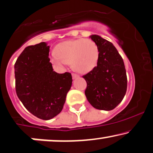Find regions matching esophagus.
Returning <instances> with one entry per match:
<instances>
[{
  "label": "esophagus",
  "mask_w": 153,
  "mask_h": 153,
  "mask_svg": "<svg viewBox=\"0 0 153 153\" xmlns=\"http://www.w3.org/2000/svg\"><path fill=\"white\" fill-rule=\"evenodd\" d=\"M72 78H73V79H77V78H79V76L78 74H74V73H72Z\"/></svg>",
  "instance_id": "esophagus-1"
}]
</instances>
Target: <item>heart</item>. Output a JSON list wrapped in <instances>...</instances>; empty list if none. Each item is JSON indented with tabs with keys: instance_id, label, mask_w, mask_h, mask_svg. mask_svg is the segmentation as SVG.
<instances>
[{
	"instance_id": "obj_1",
	"label": "heart",
	"mask_w": 153,
	"mask_h": 153,
	"mask_svg": "<svg viewBox=\"0 0 153 153\" xmlns=\"http://www.w3.org/2000/svg\"><path fill=\"white\" fill-rule=\"evenodd\" d=\"M99 52L97 45L89 39H77L59 43L55 48V54L50 56V62L63 67L71 62V67L81 73H87L97 65Z\"/></svg>"
}]
</instances>
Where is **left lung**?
Returning a JSON list of instances; mask_svg holds the SVG:
<instances>
[{
  "label": "left lung",
  "instance_id": "1",
  "mask_svg": "<svg viewBox=\"0 0 153 153\" xmlns=\"http://www.w3.org/2000/svg\"><path fill=\"white\" fill-rule=\"evenodd\" d=\"M99 52L97 66L83 76L87 83L85 95L92 106L111 111L121 102L127 90V76L121 56L111 42L90 35Z\"/></svg>",
  "mask_w": 153,
  "mask_h": 153
}]
</instances>
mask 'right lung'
I'll return each mask as SVG.
<instances>
[{"label":"right lung","mask_w":153,"mask_h":153,"mask_svg":"<svg viewBox=\"0 0 153 153\" xmlns=\"http://www.w3.org/2000/svg\"><path fill=\"white\" fill-rule=\"evenodd\" d=\"M49 52L50 46L45 42L28 46L14 67L18 97L29 112L42 120L61 112L72 84L70 73L53 70Z\"/></svg>","instance_id":"obj_1"}]
</instances>
